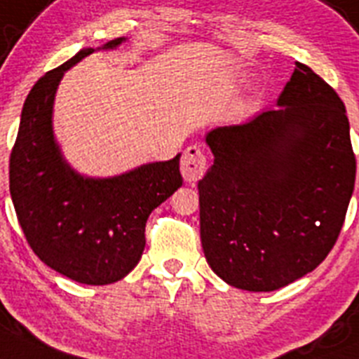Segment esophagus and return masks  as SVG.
<instances>
[{
	"instance_id": "esophagus-1",
	"label": "esophagus",
	"mask_w": 359,
	"mask_h": 359,
	"mask_svg": "<svg viewBox=\"0 0 359 359\" xmlns=\"http://www.w3.org/2000/svg\"><path fill=\"white\" fill-rule=\"evenodd\" d=\"M207 170V157L200 147H187L180 161V172L187 184H195Z\"/></svg>"
}]
</instances>
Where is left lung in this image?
Returning <instances> with one entry per match:
<instances>
[{"mask_svg":"<svg viewBox=\"0 0 359 359\" xmlns=\"http://www.w3.org/2000/svg\"><path fill=\"white\" fill-rule=\"evenodd\" d=\"M276 106L209 130L214 164L198 182L207 264L250 292L281 289L326 259L356 179L346 106L324 79L297 62Z\"/></svg>","mask_w":359,"mask_h":359,"instance_id":"obj_1","label":"left lung"}]
</instances>
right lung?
<instances>
[{"instance_id": "add662e5", "label": "right lung", "mask_w": 359, "mask_h": 359, "mask_svg": "<svg viewBox=\"0 0 359 359\" xmlns=\"http://www.w3.org/2000/svg\"><path fill=\"white\" fill-rule=\"evenodd\" d=\"M126 36L85 48L40 78L22 106L10 156V195L26 241L46 266L85 285H108L136 267L150 212L182 186L177 154L113 177H86L67 163L53 129L63 74Z\"/></svg>"}]
</instances>
